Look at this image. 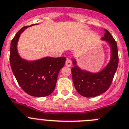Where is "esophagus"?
I'll use <instances>...</instances> for the list:
<instances>
[{"label": "esophagus", "mask_w": 129, "mask_h": 129, "mask_svg": "<svg viewBox=\"0 0 129 129\" xmlns=\"http://www.w3.org/2000/svg\"><path fill=\"white\" fill-rule=\"evenodd\" d=\"M72 64V62H71V59L70 58H67L66 59V66L68 67H70Z\"/></svg>", "instance_id": "esophagus-1"}]
</instances>
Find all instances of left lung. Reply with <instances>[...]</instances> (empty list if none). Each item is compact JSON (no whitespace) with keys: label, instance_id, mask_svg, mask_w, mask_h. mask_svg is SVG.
Instances as JSON below:
<instances>
[{"label":"left lung","instance_id":"left-lung-1","mask_svg":"<svg viewBox=\"0 0 129 129\" xmlns=\"http://www.w3.org/2000/svg\"><path fill=\"white\" fill-rule=\"evenodd\" d=\"M102 40L106 41L111 47V59L106 68L98 73H90L81 70L73 59V68L71 74L75 89L81 96L86 98H92L105 92L110 88L117 69L119 62L118 49L116 41L107 29H105Z\"/></svg>","mask_w":129,"mask_h":129}]
</instances>
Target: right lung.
Instances as JSON below:
<instances>
[{"label":"right lung","instance_id":"1","mask_svg":"<svg viewBox=\"0 0 129 129\" xmlns=\"http://www.w3.org/2000/svg\"><path fill=\"white\" fill-rule=\"evenodd\" d=\"M30 26L21 28L12 40L10 66L18 84L27 94L35 97H44L54 91L59 71L65 65L66 58L46 57L35 61L22 59L18 54L17 43L20 34Z\"/></svg>","mask_w":129,"mask_h":129}]
</instances>
